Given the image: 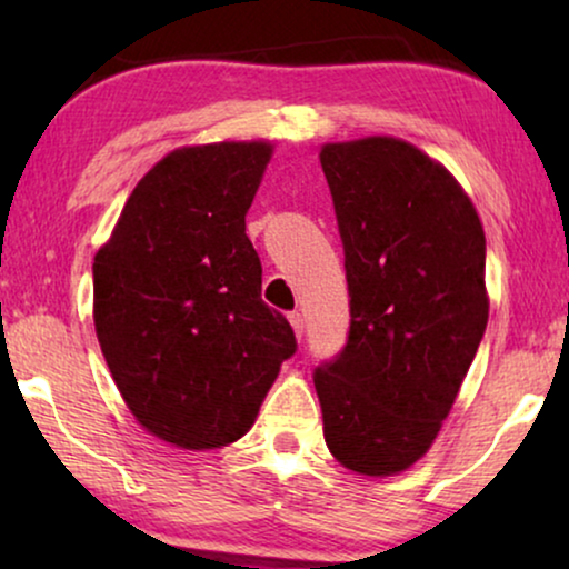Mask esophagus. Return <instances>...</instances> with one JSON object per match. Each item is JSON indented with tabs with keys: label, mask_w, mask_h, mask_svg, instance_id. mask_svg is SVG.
I'll return each mask as SVG.
<instances>
[{
	"label": "esophagus",
	"mask_w": 569,
	"mask_h": 569,
	"mask_svg": "<svg viewBox=\"0 0 569 569\" xmlns=\"http://www.w3.org/2000/svg\"><path fill=\"white\" fill-rule=\"evenodd\" d=\"M287 318H290V323H292V329H295V337L302 339V333H306V318H302L300 310H292V313L287 316Z\"/></svg>",
	"instance_id": "34e87169"
}]
</instances>
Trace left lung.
Returning <instances> with one entry per match:
<instances>
[{
  "mask_svg": "<svg viewBox=\"0 0 569 569\" xmlns=\"http://www.w3.org/2000/svg\"><path fill=\"white\" fill-rule=\"evenodd\" d=\"M349 290L347 345L313 370L326 446L388 477L438 438L485 337L487 240L453 176L401 139L326 144Z\"/></svg>",
  "mask_w": 569,
  "mask_h": 569,
  "instance_id": "1",
  "label": "left lung"
}]
</instances>
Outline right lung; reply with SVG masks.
<instances>
[{
  "label": "right lung",
  "mask_w": 569,
  "mask_h": 569,
  "mask_svg": "<svg viewBox=\"0 0 569 569\" xmlns=\"http://www.w3.org/2000/svg\"><path fill=\"white\" fill-rule=\"evenodd\" d=\"M269 158L267 142L170 152L92 263L108 370L139 425L178 448L243 438L298 352L290 321L261 300V259L246 236Z\"/></svg>",
  "instance_id": "right-lung-1"
}]
</instances>
